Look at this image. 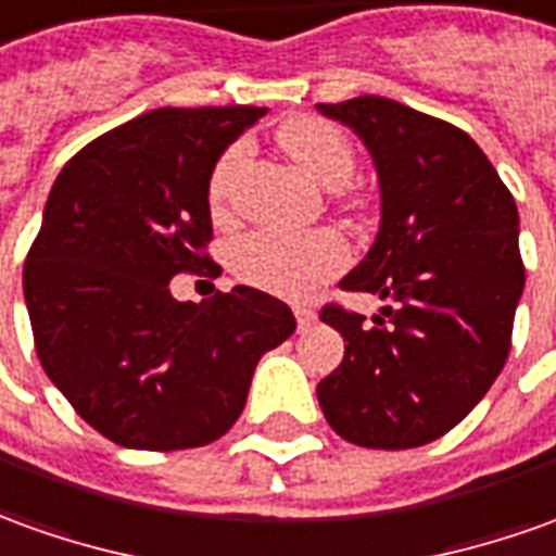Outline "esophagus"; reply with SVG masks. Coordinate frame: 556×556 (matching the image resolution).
Masks as SVG:
<instances>
[{
    "instance_id": "1",
    "label": "esophagus",
    "mask_w": 556,
    "mask_h": 556,
    "mask_svg": "<svg viewBox=\"0 0 556 556\" xmlns=\"http://www.w3.org/2000/svg\"><path fill=\"white\" fill-rule=\"evenodd\" d=\"M293 315H296V327H300L302 332L317 320V312L315 308H308V305H296V308H293Z\"/></svg>"
}]
</instances>
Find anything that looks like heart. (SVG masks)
<instances>
[{
    "instance_id": "1",
    "label": "heart",
    "mask_w": 556,
    "mask_h": 556,
    "mask_svg": "<svg viewBox=\"0 0 556 556\" xmlns=\"http://www.w3.org/2000/svg\"><path fill=\"white\" fill-rule=\"evenodd\" d=\"M281 144L293 163L320 187L339 190L354 175V151L339 126L320 117H296L281 129ZM244 156V144H232L217 160L208 199L214 208L224 205L229 178ZM236 271L244 281L263 287L278 296L302 300L317 285H324L348 263V248L332 229L315 232H285V229H254L236 244Z\"/></svg>"
}]
</instances>
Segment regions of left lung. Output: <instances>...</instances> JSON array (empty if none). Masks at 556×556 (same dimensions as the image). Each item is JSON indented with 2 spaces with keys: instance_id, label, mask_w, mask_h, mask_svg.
<instances>
[{
  "instance_id": "8db88e82",
  "label": "left lung",
  "mask_w": 556,
  "mask_h": 556,
  "mask_svg": "<svg viewBox=\"0 0 556 556\" xmlns=\"http://www.w3.org/2000/svg\"><path fill=\"white\" fill-rule=\"evenodd\" d=\"M317 111L354 129L381 190L378 236L342 287L388 302L372 324L339 305L320 312L344 357L317 402L354 445H427L503 372L523 293L518 205L476 141L439 117L384 96Z\"/></svg>"
}]
</instances>
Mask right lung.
I'll return each instance as SVG.
<instances>
[{
	"instance_id": "add662e5",
	"label": "right lung",
	"mask_w": 556,
	"mask_h": 556,
	"mask_svg": "<svg viewBox=\"0 0 556 556\" xmlns=\"http://www.w3.org/2000/svg\"><path fill=\"white\" fill-rule=\"evenodd\" d=\"M263 114L148 111L90 141L53 181L23 266L26 312L48 378L114 445L220 439L260 357L296 329L285 302L254 287L202 305L168 290L178 271L212 266V172Z\"/></svg>"
}]
</instances>
